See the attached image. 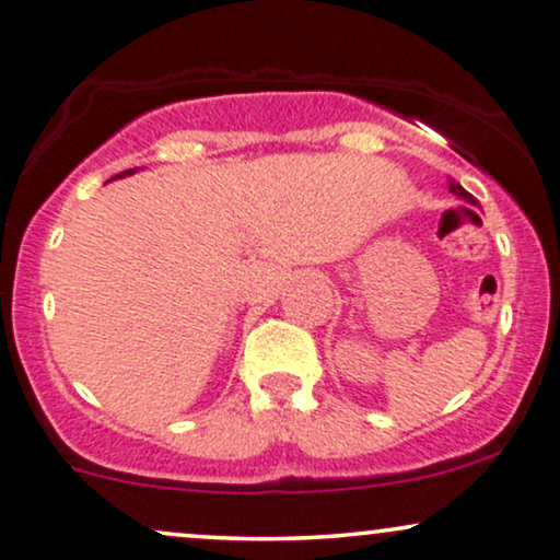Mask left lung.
Returning a JSON list of instances; mask_svg holds the SVG:
<instances>
[{"label": "left lung", "instance_id": "left-lung-1", "mask_svg": "<svg viewBox=\"0 0 560 560\" xmlns=\"http://www.w3.org/2000/svg\"><path fill=\"white\" fill-rule=\"evenodd\" d=\"M448 190H451V192H454V195H456V198H462V200H467V203H472V206H477V203H475V198H472V195H469L467 190H464V187L459 185V182L448 179Z\"/></svg>", "mask_w": 560, "mask_h": 560}]
</instances>
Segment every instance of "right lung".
<instances>
[{
  "label": "right lung",
  "instance_id": "obj_1",
  "mask_svg": "<svg viewBox=\"0 0 560 560\" xmlns=\"http://www.w3.org/2000/svg\"><path fill=\"white\" fill-rule=\"evenodd\" d=\"M127 174H135V170H127V172H119L117 177H127ZM117 177H112V179H117Z\"/></svg>",
  "mask_w": 560,
  "mask_h": 560
}]
</instances>
